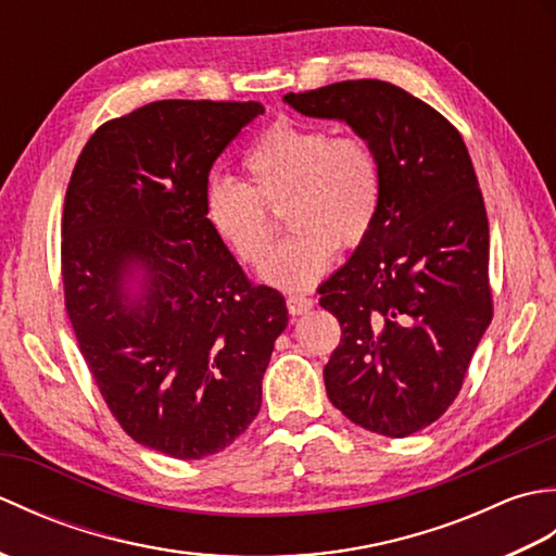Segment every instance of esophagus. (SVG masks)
Wrapping results in <instances>:
<instances>
[{"mask_svg":"<svg viewBox=\"0 0 556 556\" xmlns=\"http://www.w3.org/2000/svg\"><path fill=\"white\" fill-rule=\"evenodd\" d=\"M313 305H315V301L311 296H303V293H289V299H287V308L291 315L308 313Z\"/></svg>","mask_w":556,"mask_h":556,"instance_id":"obj_1","label":"esophagus"}]
</instances>
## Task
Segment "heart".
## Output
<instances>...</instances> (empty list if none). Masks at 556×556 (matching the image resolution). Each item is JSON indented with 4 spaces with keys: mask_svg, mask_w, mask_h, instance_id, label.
<instances>
[{
    "mask_svg": "<svg viewBox=\"0 0 556 556\" xmlns=\"http://www.w3.org/2000/svg\"><path fill=\"white\" fill-rule=\"evenodd\" d=\"M248 186L212 181L205 215L233 255L263 265L277 239L269 210H285L293 231L265 265V279L285 289L315 285L339 245L358 248L375 229L384 198L380 152L365 136L279 119L243 157Z\"/></svg>",
    "mask_w": 556,
    "mask_h": 556,
    "instance_id": "heart-1",
    "label": "heart"
}]
</instances>
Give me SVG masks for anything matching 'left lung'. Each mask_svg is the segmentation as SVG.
Here are the masks:
<instances>
[{"label": "left lung", "instance_id": "left-lung-1", "mask_svg": "<svg viewBox=\"0 0 556 556\" xmlns=\"http://www.w3.org/2000/svg\"><path fill=\"white\" fill-rule=\"evenodd\" d=\"M285 100L305 116L346 122L380 152L375 229L317 289L341 325L325 387L351 422L408 437L454 404L494 313L473 162L454 124L387 80H341Z\"/></svg>", "mask_w": 556, "mask_h": 556}]
</instances>
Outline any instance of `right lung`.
<instances>
[{
    "label": "right lung",
    "mask_w": 556,
    "mask_h": 556,
    "mask_svg": "<svg viewBox=\"0 0 556 556\" xmlns=\"http://www.w3.org/2000/svg\"><path fill=\"white\" fill-rule=\"evenodd\" d=\"M257 102L160 100L104 122L80 150L62 215L64 303L116 422L181 460L227 448L263 401L289 313L253 285L205 215L207 176ZM149 271L128 304L123 271Z\"/></svg>",
    "instance_id": "obj_1"
}]
</instances>
